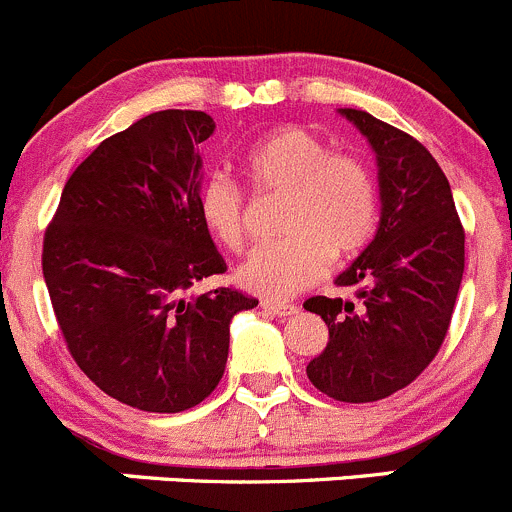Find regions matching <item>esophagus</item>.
<instances>
[{"mask_svg":"<svg viewBox=\"0 0 512 512\" xmlns=\"http://www.w3.org/2000/svg\"><path fill=\"white\" fill-rule=\"evenodd\" d=\"M261 308L266 313H271V316H296L298 313V306H293V303H276V301H263Z\"/></svg>","mask_w":512,"mask_h":512,"instance_id":"esophagus-1","label":"esophagus"}]
</instances>
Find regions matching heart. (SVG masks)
<instances>
[{
  "label": "heart",
  "mask_w": 512,
  "mask_h": 512,
  "mask_svg": "<svg viewBox=\"0 0 512 512\" xmlns=\"http://www.w3.org/2000/svg\"><path fill=\"white\" fill-rule=\"evenodd\" d=\"M256 191H286L278 214L283 236L261 244L239 266V283L271 301H286L326 276L331 258L361 254L381 221V191L368 164L336 154L303 126L263 136L244 159ZM201 224L229 251L249 236V199L226 174L206 176L196 194Z\"/></svg>",
  "instance_id": "b5f03b06"
}]
</instances>
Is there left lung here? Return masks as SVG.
Here are the masks:
<instances>
[{
	"label": "left lung",
	"mask_w": 512,
	"mask_h": 512,
	"mask_svg": "<svg viewBox=\"0 0 512 512\" xmlns=\"http://www.w3.org/2000/svg\"><path fill=\"white\" fill-rule=\"evenodd\" d=\"M378 156L381 226L336 278L353 298L313 296L303 308L331 341L308 381L341 403H373L411 386L438 356L465 268V229L433 154L406 131L361 109H341Z\"/></svg>",
	"instance_id": "8db88e82"
}]
</instances>
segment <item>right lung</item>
<instances>
[{"mask_svg":"<svg viewBox=\"0 0 512 512\" xmlns=\"http://www.w3.org/2000/svg\"><path fill=\"white\" fill-rule=\"evenodd\" d=\"M206 111L166 109L101 141L64 184L44 231L42 271L69 353L106 396L181 413L211 396L229 323L258 298L231 286L186 296L226 273L201 224Z\"/></svg>","mask_w":512,"mask_h":512,"instance_id":"obj_1","label":"right lung"}]
</instances>
